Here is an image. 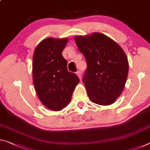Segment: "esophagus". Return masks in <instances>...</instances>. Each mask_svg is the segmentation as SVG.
Masks as SVG:
<instances>
[{"label":"esophagus","instance_id":"1","mask_svg":"<svg viewBox=\"0 0 150 150\" xmlns=\"http://www.w3.org/2000/svg\"><path fill=\"white\" fill-rule=\"evenodd\" d=\"M77 75L78 76V77L79 78V79L81 80V73L80 71H78L77 72Z\"/></svg>","mask_w":150,"mask_h":150}]
</instances>
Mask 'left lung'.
Segmentation results:
<instances>
[{"label": "left lung", "mask_w": 150, "mask_h": 150, "mask_svg": "<svg viewBox=\"0 0 150 150\" xmlns=\"http://www.w3.org/2000/svg\"><path fill=\"white\" fill-rule=\"evenodd\" d=\"M74 40L87 63L83 82L88 98L97 105H112L120 96L128 77L125 52L115 41L100 33L77 35Z\"/></svg>", "instance_id": "left-lung-1"}]
</instances>
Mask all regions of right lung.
<instances>
[{
	"label": "right lung",
	"mask_w": 150,
	"mask_h": 150,
	"mask_svg": "<svg viewBox=\"0 0 150 150\" xmlns=\"http://www.w3.org/2000/svg\"><path fill=\"white\" fill-rule=\"evenodd\" d=\"M68 40H43L33 55L32 78L35 92L43 105L54 111L62 110L69 105L79 83L77 75L68 71L67 62L62 55Z\"/></svg>",
	"instance_id": "add662e5"
}]
</instances>
